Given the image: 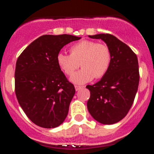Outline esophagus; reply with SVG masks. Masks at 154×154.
I'll list each match as a JSON object with an SVG mask.
<instances>
[{
	"mask_svg": "<svg viewBox=\"0 0 154 154\" xmlns=\"http://www.w3.org/2000/svg\"><path fill=\"white\" fill-rule=\"evenodd\" d=\"M74 87H75V90H76V91H78V90H80V88H83V86H75Z\"/></svg>",
	"mask_w": 154,
	"mask_h": 154,
	"instance_id": "1",
	"label": "esophagus"
}]
</instances>
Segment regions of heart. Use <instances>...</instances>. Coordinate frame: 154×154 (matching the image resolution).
Listing matches in <instances>:
<instances>
[{
    "label": "heart",
    "instance_id": "obj_1",
    "mask_svg": "<svg viewBox=\"0 0 154 154\" xmlns=\"http://www.w3.org/2000/svg\"><path fill=\"white\" fill-rule=\"evenodd\" d=\"M57 63L68 76L72 75L81 66V69L71 77V80L76 84H83L94 77L101 78L106 74L111 66L112 53L106 45L82 40L70 48V54L58 53Z\"/></svg>",
    "mask_w": 154,
    "mask_h": 154
}]
</instances>
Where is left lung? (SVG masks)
I'll return each mask as SVG.
<instances>
[{
    "instance_id": "8db88e82",
    "label": "left lung",
    "mask_w": 154,
    "mask_h": 154,
    "mask_svg": "<svg viewBox=\"0 0 154 154\" xmlns=\"http://www.w3.org/2000/svg\"><path fill=\"white\" fill-rule=\"evenodd\" d=\"M88 37L106 43L111 51L112 63L100 81L86 86L90 91L87 108L94 120L112 125L127 116L134 101L139 83L138 59L131 48L111 34Z\"/></svg>"
}]
</instances>
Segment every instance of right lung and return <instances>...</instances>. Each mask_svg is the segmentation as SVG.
<instances>
[{
    "label": "right lung",
    "mask_w": 154,
    "mask_h": 154,
    "mask_svg": "<svg viewBox=\"0 0 154 154\" xmlns=\"http://www.w3.org/2000/svg\"><path fill=\"white\" fill-rule=\"evenodd\" d=\"M81 38L75 35H44L18 57L15 90L22 109L35 125L54 128L65 121L75 94L57 63V55L66 45Z\"/></svg>",
    "instance_id": "1"
}]
</instances>
